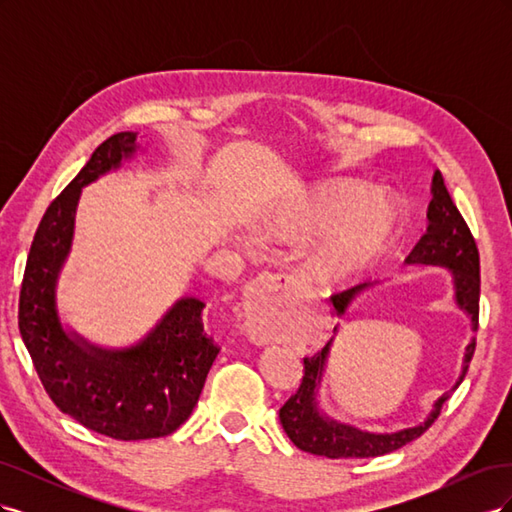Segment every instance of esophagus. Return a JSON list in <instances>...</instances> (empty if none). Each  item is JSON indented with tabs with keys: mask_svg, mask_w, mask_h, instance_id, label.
<instances>
[{
	"mask_svg": "<svg viewBox=\"0 0 512 512\" xmlns=\"http://www.w3.org/2000/svg\"><path fill=\"white\" fill-rule=\"evenodd\" d=\"M303 297L305 288H301L297 277L286 273H269L258 277L243 299V329L247 337L258 346L269 344L273 339L271 320L282 312L288 301H299Z\"/></svg>",
	"mask_w": 512,
	"mask_h": 512,
	"instance_id": "34e87169",
	"label": "esophagus"
}]
</instances>
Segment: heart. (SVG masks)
<instances>
[{
    "label": "heart",
    "instance_id": "obj_1",
    "mask_svg": "<svg viewBox=\"0 0 512 512\" xmlns=\"http://www.w3.org/2000/svg\"><path fill=\"white\" fill-rule=\"evenodd\" d=\"M393 209L361 185H335L282 211L267 232L275 241H307L328 235L312 258L320 282H342L365 271L384 250L393 232Z\"/></svg>",
    "mask_w": 512,
    "mask_h": 512
}]
</instances>
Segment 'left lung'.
<instances>
[{"instance_id": "obj_1", "label": "left lung", "mask_w": 512, "mask_h": 512, "mask_svg": "<svg viewBox=\"0 0 512 512\" xmlns=\"http://www.w3.org/2000/svg\"><path fill=\"white\" fill-rule=\"evenodd\" d=\"M431 203L427 209L429 226L425 235L418 239L414 250L408 254V262H423V265H442L448 267L455 275V297L461 309L472 316V327L478 329V301H480V256L472 232L459 213L457 205L448 194L444 177L440 170L433 175L431 185ZM369 284L354 286L350 290L337 292L331 297L337 314H344L348 303ZM337 331V327H335ZM331 342H327L318 354L305 356L303 359V378L297 393H294L286 404L280 408V423L286 431L290 442L301 448L305 453L322 455L329 459H348V457H380L393 453L397 448L406 446L408 442L421 438L423 433L433 425L440 416L444 401L453 395V391L468 374L470 361L474 356L476 339L468 344L466 356H463V371L459 382L451 391L444 393L427 421L418 427L404 429L397 433H386V436H374V433H361L346 425H337L335 421H327L316 410V386L322 376L324 361H327Z\"/></svg>"}]
</instances>
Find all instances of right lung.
Masks as SVG:
<instances>
[{
	"instance_id": "obj_1",
	"label": "right lung",
	"mask_w": 512,
	"mask_h": 512,
	"mask_svg": "<svg viewBox=\"0 0 512 512\" xmlns=\"http://www.w3.org/2000/svg\"><path fill=\"white\" fill-rule=\"evenodd\" d=\"M136 134H113L91 153L42 215L19 294V331L53 404L102 436L136 442L164 438L192 414L220 348L205 333L198 299H181L145 342L108 352L64 333L55 282L68 256L81 188L119 166Z\"/></svg>"
}]
</instances>
